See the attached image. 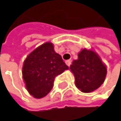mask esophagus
<instances>
[{
    "instance_id": "esophagus-1",
    "label": "esophagus",
    "mask_w": 121,
    "mask_h": 121,
    "mask_svg": "<svg viewBox=\"0 0 121 121\" xmlns=\"http://www.w3.org/2000/svg\"><path fill=\"white\" fill-rule=\"evenodd\" d=\"M65 63H66V64L68 66H70V65H71V61L70 60H66L65 61Z\"/></svg>"
}]
</instances>
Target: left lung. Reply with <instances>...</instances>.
<instances>
[{"mask_svg": "<svg viewBox=\"0 0 121 121\" xmlns=\"http://www.w3.org/2000/svg\"><path fill=\"white\" fill-rule=\"evenodd\" d=\"M70 70L75 77L76 86L83 92H91L99 88L107 76V66L92 50L83 49L78 60L73 61Z\"/></svg>", "mask_w": 121, "mask_h": 121, "instance_id": "8db88e82", "label": "left lung"}]
</instances>
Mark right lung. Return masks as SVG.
<instances>
[{"mask_svg":"<svg viewBox=\"0 0 121 121\" xmlns=\"http://www.w3.org/2000/svg\"><path fill=\"white\" fill-rule=\"evenodd\" d=\"M69 69L53 44L43 43L32 51L24 61L22 76L26 88L36 99L46 96L53 87L56 76Z\"/></svg>","mask_w":121,"mask_h":121,"instance_id":"right-lung-1","label":"right lung"}]
</instances>
